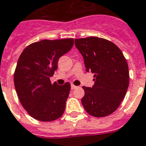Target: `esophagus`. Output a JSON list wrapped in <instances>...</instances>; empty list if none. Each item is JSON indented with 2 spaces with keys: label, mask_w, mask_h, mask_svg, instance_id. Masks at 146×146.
Segmentation results:
<instances>
[{
  "label": "esophagus",
  "mask_w": 146,
  "mask_h": 146,
  "mask_svg": "<svg viewBox=\"0 0 146 146\" xmlns=\"http://www.w3.org/2000/svg\"><path fill=\"white\" fill-rule=\"evenodd\" d=\"M76 88V85H74V84H71V88H72V89H75Z\"/></svg>",
  "instance_id": "34e87169"
}]
</instances>
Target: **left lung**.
I'll list each match as a JSON object with an SVG mask.
<instances>
[{
	"instance_id": "obj_1",
	"label": "left lung",
	"mask_w": 146,
	"mask_h": 146,
	"mask_svg": "<svg viewBox=\"0 0 146 146\" xmlns=\"http://www.w3.org/2000/svg\"><path fill=\"white\" fill-rule=\"evenodd\" d=\"M87 72L94 73L92 88L83 86L81 103L94 117H105L115 111L129 86V69L121 50L112 42L98 37L76 38Z\"/></svg>"
}]
</instances>
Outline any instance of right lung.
Returning <instances> with one entry per match:
<instances>
[{
    "label": "right lung",
    "instance_id": "add662e5",
    "mask_svg": "<svg viewBox=\"0 0 146 146\" xmlns=\"http://www.w3.org/2000/svg\"><path fill=\"white\" fill-rule=\"evenodd\" d=\"M73 38L33 42L23 50L14 73V84L21 104L34 119L50 122L62 117L70 84H52L60 57L73 47Z\"/></svg>",
    "mask_w": 146,
    "mask_h": 146
}]
</instances>
